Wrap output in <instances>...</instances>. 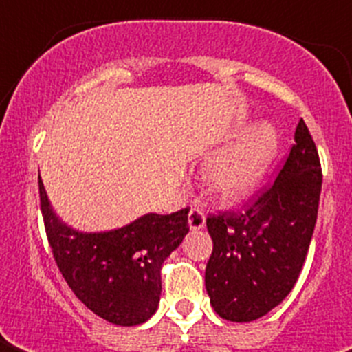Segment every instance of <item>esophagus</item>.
Returning a JSON list of instances; mask_svg holds the SVG:
<instances>
[{"mask_svg":"<svg viewBox=\"0 0 352 352\" xmlns=\"http://www.w3.org/2000/svg\"><path fill=\"white\" fill-rule=\"evenodd\" d=\"M206 225V217L201 210L192 208L190 210V214H188V226H190V230H201Z\"/></svg>","mask_w":352,"mask_h":352,"instance_id":"1","label":"esophagus"}]
</instances>
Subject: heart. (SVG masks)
I'll use <instances>...</instances> for the list:
<instances>
[{
  "label": "heart",
  "mask_w": 352,
  "mask_h": 352,
  "mask_svg": "<svg viewBox=\"0 0 352 352\" xmlns=\"http://www.w3.org/2000/svg\"><path fill=\"white\" fill-rule=\"evenodd\" d=\"M228 138H234V142L206 160L203 184L215 203L234 206L263 186L278 159L279 133L268 122L239 120Z\"/></svg>",
  "instance_id": "b5f03b06"
}]
</instances>
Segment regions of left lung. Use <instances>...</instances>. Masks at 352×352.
<instances>
[{"mask_svg":"<svg viewBox=\"0 0 352 352\" xmlns=\"http://www.w3.org/2000/svg\"><path fill=\"white\" fill-rule=\"evenodd\" d=\"M322 166L300 120L294 146L268 188L243 214L208 217L214 241L204 285L214 311L230 322H254L294 289L316 225Z\"/></svg>","mask_w":352,"mask_h":352,"instance_id":"1","label":"left lung"}]
</instances>
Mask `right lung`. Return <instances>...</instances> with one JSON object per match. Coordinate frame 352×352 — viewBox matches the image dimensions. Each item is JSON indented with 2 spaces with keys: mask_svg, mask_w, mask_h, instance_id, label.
<instances>
[{
  "mask_svg": "<svg viewBox=\"0 0 352 352\" xmlns=\"http://www.w3.org/2000/svg\"><path fill=\"white\" fill-rule=\"evenodd\" d=\"M40 203L56 265L74 296L106 322H148L160 301V267L188 234V208L146 214L106 232H80L63 223L40 181Z\"/></svg>",
  "mask_w": 352,
  "mask_h": 352,
  "instance_id": "right-lung-1",
  "label": "right lung"
}]
</instances>
